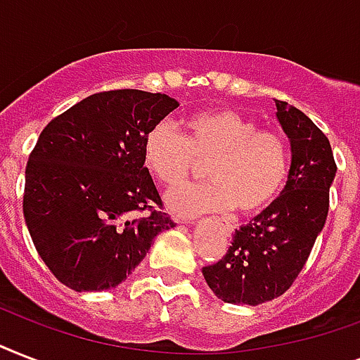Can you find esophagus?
<instances>
[{
    "mask_svg": "<svg viewBox=\"0 0 360 360\" xmlns=\"http://www.w3.org/2000/svg\"><path fill=\"white\" fill-rule=\"evenodd\" d=\"M220 230L224 231L226 236H231V231H233V226H231L228 220H220Z\"/></svg>",
    "mask_w": 360,
    "mask_h": 360,
    "instance_id": "34e87169",
    "label": "esophagus"
}]
</instances>
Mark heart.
I'll return each mask as SVG.
<instances>
[{
	"label": "heart",
	"mask_w": 360,
	"mask_h": 360,
	"mask_svg": "<svg viewBox=\"0 0 360 360\" xmlns=\"http://www.w3.org/2000/svg\"><path fill=\"white\" fill-rule=\"evenodd\" d=\"M200 162L209 183L175 191L169 207L179 214L230 211L254 214L282 194L290 175V146L278 130L230 108L186 115L181 132L168 121L155 124L143 140V164L164 188H179Z\"/></svg>",
	"instance_id": "heart-1"
}]
</instances>
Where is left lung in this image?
<instances>
[{"mask_svg": "<svg viewBox=\"0 0 360 360\" xmlns=\"http://www.w3.org/2000/svg\"><path fill=\"white\" fill-rule=\"evenodd\" d=\"M276 103V120L290 138L291 166L282 194L236 230L220 262L202 269L213 293L231 304H262L295 282L329 213L336 164L327 136L295 106Z\"/></svg>", "mask_w": 360, "mask_h": 360, "instance_id": "left-lung-1", "label": "left lung"}]
</instances>
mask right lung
<instances>
[{
  "label": "right lung",
  "instance_id": "add662e5",
  "mask_svg": "<svg viewBox=\"0 0 360 360\" xmlns=\"http://www.w3.org/2000/svg\"><path fill=\"white\" fill-rule=\"evenodd\" d=\"M179 106L162 93H95L44 127L25 166L24 219L39 256L75 291L120 285L175 222L143 164L147 132ZM147 210L146 217L138 212Z\"/></svg>",
  "mask_w": 360,
  "mask_h": 360
}]
</instances>
